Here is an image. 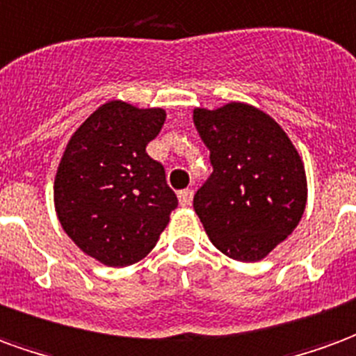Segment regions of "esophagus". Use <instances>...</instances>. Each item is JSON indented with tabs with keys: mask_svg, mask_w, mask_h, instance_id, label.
Wrapping results in <instances>:
<instances>
[{
	"mask_svg": "<svg viewBox=\"0 0 356 356\" xmlns=\"http://www.w3.org/2000/svg\"><path fill=\"white\" fill-rule=\"evenodd\" d=\"M191 201H193V191L191 189H181V191H178V203L181 207H189Z\"/></svg>",
	"mask_w": 356,
	"mask_h": 356,
	"instance_id": "esophagus-1",
	"label": "esophagus"
}]
</instances>
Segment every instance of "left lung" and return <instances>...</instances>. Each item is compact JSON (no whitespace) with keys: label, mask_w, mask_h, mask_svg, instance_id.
I'll return each mask as SVG.
<instances>
[{"label":"left lung","mask_w":356,"mask_h":356,"mask_svg":"<svg viewBox=\"0 0 356 356\" xmlns=\"http://www.w3.org/2000/svg\"><path fill=\"white\" fill-rule=\"evenodd\" d=\"M193 123L214 167L193 199L210 243L232 260H264L303 216L302 155L281 124L246 102L195 108Z\"/></svg>","instance_id":"8db88e82"}]
</instances>
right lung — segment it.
Instances as JSON below:
<instances>
[{"label":"right lung","instance_id":"obj_1","mask_svg":"<svg viewBox=\"0 0 356 356\" xmlns=\"http://www.w3.org/2000/svg\"><path fill=\"white\" fill-rule=\"evenodd\" d=\"M167 111L110 100L66 144L54 176V210L83 252L110 267L144 260L178 199L165 168L146 153Z\"/></svg>","mask_w":356,"mask_h":356}]
</instances>
